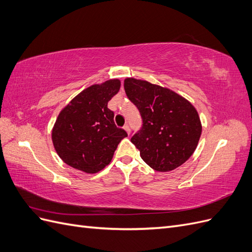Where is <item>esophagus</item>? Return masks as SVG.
Returning <instances> with one entry per match:
<instances>
[{
	"label": "esophagus",
	"instance_id": "esophagus-1",
	"mask_svg": "<svg viewBox=\"0 0 252 252\" xmlns=\"http://www.w3.org/2000/svg\"><path fill=\"white\" fill-rule=\"evenodd\" d=\"M124 129H125V130H126V132L129 134V133H130V128H129V125L128 124H126V125H124V127H123Z\"/></svg>",
	"mask_w": 252,
	"mask_h": 252
}]
</instances>
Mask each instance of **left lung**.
Masks as SVG:
<instances>
[{"label": "left lung", "instance_id": "8db88e82", "mask_svg": "<svg viewBox=\"0 0 252 252\" xmlns=\"http://www.w3.org/2000/svg\"><path fill=\"white\" fill-rule=\"evenodd\" d=\"M125 93L138 107L143 125L131 142L143 161L157 171H171L192 156L202 124L193 105L174 91L127 78Z\"/></svg>", "mask_w": 252, "mask_h": 252}]
</instances>
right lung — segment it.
I'll return each instance as SVG.
<instances>
[{"label":"right lung","mask_w":252,"mask_h":252,"mask_svg":"<svg viewBox=\"0 0 252 252\" xmlns=\"http://www.w3.org/2000/svg\"><path fill=\"white\" fill-rule=\"evenodd\" d=\"M121 87L118 79L94 84L74 96L61 110L52 128V143L63 162L86 173H96L112 159L127 136L114 124L107 104Z\"/></svg>","instance_id":"obj_1"}]
</instances>
